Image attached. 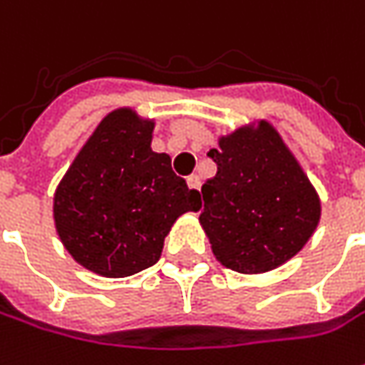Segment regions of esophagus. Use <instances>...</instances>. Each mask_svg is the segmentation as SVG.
<instances>
[{
  "mask_svg": "<svg viewBox=\"0 0 365 365\" xmlns=\"http://www.w3.org/2000/svg\"><path fill=\"white\" fill-rule=\"evenodd\" d=\"M200 185H202V182H200L197 175H190V178H187V187H190V190H200Z\"/></svg>",
  "mask_w": 365,
  "mask_h": 365,
  "instance_id": "esophagus-1",
  "label": "esophagus"
}]
</instances>
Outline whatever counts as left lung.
Segmentation results:
<instances>
[{
	"label": "left lung",
	"mask_w": 365,
	"mask_h": 365,
	"mask_svg": "<svg viewBox=\"0 0 365 365\" xmlns=\"http://www.w3.org/2000/svg\"><path fill=\"white\" fill-rule=\"evenodd\" d=\"M216 175L202 185L200 222L226 269L267 272L305 246L321 216L319 197L269 123L222 137L210 149Z\"/></svg>",
	"instance_id": "1"
}]
</instances>
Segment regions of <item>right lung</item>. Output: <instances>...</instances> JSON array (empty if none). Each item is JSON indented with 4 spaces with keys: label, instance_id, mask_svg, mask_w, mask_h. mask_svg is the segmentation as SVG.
Instances as JSON below:
<instances>
[{
    "label": "right lung",
    "instance_id": "add662e5",
    "mask_svg": "<svg viewBox=\"0 0 365 365\" xmlns=\"http://www.w3.org/2000/svg\"><path fill=\"white\" fill-rule=\"evenodd\" d=\"M153 123L129 108L107 115L72 161L54 194V220L72 258L119 279L153 267L183 212L202 197L151 151Z\"/></svg>",
    "mask_w": 365,
    "mask_h": 365
}]
</instances>
